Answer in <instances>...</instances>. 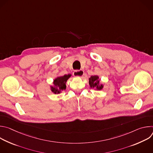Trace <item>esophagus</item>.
<instances>
[{
  "label": "esophagus",
  "instance_id": "34e87169",
  "mask_svg": "<svg viewBox=\"0 0 153 153\" xmlns=\"http://www.w3.org/2000/svg\"><path fill=\"white\" fill-rule=\"evenodd\" d=\"M84 74V72L82 70H76L73 73V75L76 77H83Z\"/></svg>",
  "mask_w": 153,
  "mask_h": 153
}]
</instances>
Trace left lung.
Instances as JSON below:
<instances>
[{
  "instance_id": "obj_1",
  "label": "left lung",
  "mask_w": 153,
  "mask_h": 153,
  "mask_svg": "<svg viewBox=\"0 0 153 153\" xmlns=\"http://www.w3.org/2000/svg\"><path fill=\"white\" fill-rule=\"evenodd\" d=\"M88 79L90 87L91 88L99 91L102 90L103 88V85L100 82V79L98 76H91Z\"/></svg>"
}]
</instances>
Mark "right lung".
<instances>
[{"label":"right lung","mask_w":153,"mask_h":153,"mask_svg":"<svg viewBox=\"0 0 153 153\" xmlns=\"http://www.w3.org/2000/svg\"><path fill=\"white\" fill-rule=\"evenodd\" d=\"M71 76V74H68L62 76H57L54 79L53 82V85L50 86V90L51 92L55 94H57L61 93L62 91L66 90V83Z\"/></svg>","instance_id":"right-lung-1"}]
</instances>
